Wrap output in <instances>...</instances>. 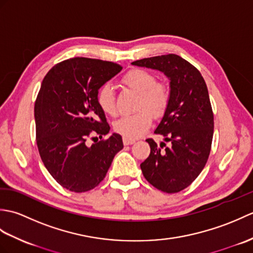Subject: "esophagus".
I'll list each match as a JSON object with an SVG mask.
<instances>
[{
  "instance_id": "esophagus-1",
  "label": "esophagus",
  "mask_w": 253,
  "mask_h": 253,
  "mask_svg": "<svg viewBox=\"0 0 253 253\" xmlns=\"http://www.w3.org/2000/svg\"><path fill=\"white\" fill-rule=\"evenodd\" d=\"M135 139H129V138H126V137H124L123 138V143L125 144V146H130V144H132V143H135Z\"/></svg>"
}]
</instances>
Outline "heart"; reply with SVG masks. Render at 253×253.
Listing matches in <instances>:
<instances>
[{
    "label": "heart",
    "instance_id": "obj_1",
    "mask_svg": "<svg viewBox=\"0 0 253 253\" xmlns=\"http://www.w3.org/2000/svg\"><path fill=\"white\" fill-rule=\"evenodd\" d=\"M121 83L138 93V112L117 120L114 123V130L126 138H138L149 129L152 118L164 115L169 103V89L166 84L158 82L153 73L142 68L130 69L122 77ZM96 102L106 115H116L115 94L110 84H103L98 90Z\"/></svg>",
    "mask_w": 253,
    "mask_h": 253
}]
</instances>
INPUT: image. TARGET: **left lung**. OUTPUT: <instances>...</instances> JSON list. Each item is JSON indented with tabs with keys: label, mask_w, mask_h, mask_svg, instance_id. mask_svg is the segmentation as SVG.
Returning <instances> with one entry per match:
<instances>
[{
	"label": "left lung",
	"mask_w": 253,
	"mask_h": 253,
	"mask_svg": "<svg viewBox=\"0 0 253 253\" xmlns=\"http://www.w3.org/2000/svg\"><path fill=\"white\" fill-rule=\"evenodd\" d=\"M132 64L159 69L170 80L169 103L154 131L165 142L158 146L153 139H147L151 151L140 168L144 178L157 189L179 192L201 173L211 152L214 115L206 82L192 64L176 54Z\"/></svg>",
	"instance_id": "8db88e82"
}]
</instances>
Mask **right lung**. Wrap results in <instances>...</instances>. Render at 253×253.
<instances>
[{"mask_svg": "<svg viewBox=\"0 0 253 253\" xmlns=\"http://www.w3.org/2000/svg\"><path fill=\"white\" fill-rule=\"evenodd\" d=\"M122 68L113 62L74 57L53 66L41 84L35 103L38 150L53 178L68 190L95 188L124 147L118 133L103 138L110 126L96 102L98 90Z\"/></svg>", "mask_w": 253, "mask_h": 253, "instance_id": "right-lung-1", "label": "right lung"}]
</instances>
